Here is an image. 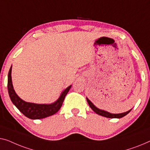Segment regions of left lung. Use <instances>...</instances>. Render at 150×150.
<instances>
[{"label":"left lung","instance_id":"1","mask_svg":"<svg viewBox=\"0 0 150 150\" xmlns=\"http://www.w3.org/2000/svg\"><path fill=\"white\" fill-rule=\"evenodd\" d=\"M87 101H88V104L89 105V106H90V108L92 109V110L94 111L96 113L98 114V115L103 116V117H107V118H122V117H125V115H127L128 113H129V112L131 110H130L126 112L120 113V114H111V113L108 112L100 110V109H98V108H96V107L94 105H93L92 103H91V101L88 99V98H87Z\"/></svg>","mask_w":150,"mask_h":150}]
</instances>
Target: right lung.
I'll return each mask as SVG.
<instances>
[{
  "label": "right lung",
  "instance_id": "obj_1",
  "mask_svg": "<svg viewBox=\"0 0 150 150\" xmlns=\"http://www.w3.org/2000/svg\"><path fill=\"white\" fill-rule=\"evenodd\" d=\"M11 69H12V66L11 67L8 74L7 87L8 94H9L10 98L13 104L26 117L30 118V119H41V118L54 115L59 110V109L62 106V103H63L64 98L71 88V86L64 89L63 92L61 93V96L57 100V101H56L53 104H38L26 102L18 96L17 93H15L14 89H13L12 79H11Z\"/></svg>",
  "mask_w": 150,
  "mask_h": 150
}]
</instances>
